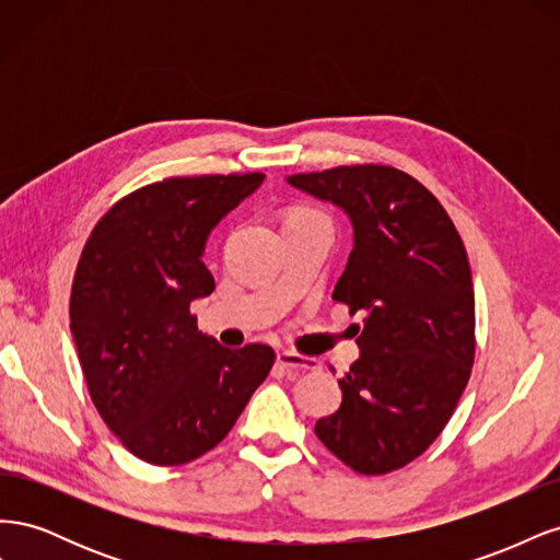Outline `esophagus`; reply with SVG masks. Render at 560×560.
<instances>
[{
	"label": "esophagus",
	"mask_w": 560,
	"mask_h": 560,
	"mask_svg": "<svg viewBox=\"0 0 560 560\" xmlns=\"http://www.w3.org/2000/svg\"><path fill=\"white\" fill-rule=\"evenodd\" d=\"M278 364L282 369H290V371H317L319 369V360L308 358V354H299L294 350L278 352Z\"/></svg>",
	"instance_id": "obj_1"
}]
</instances>
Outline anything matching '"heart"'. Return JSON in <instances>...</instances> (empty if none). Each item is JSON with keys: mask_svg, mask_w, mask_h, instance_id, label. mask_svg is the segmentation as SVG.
Instances as JSON below:
<instances>
[{"mask_svg": "<svg viewBox=\"0 0 560 560\" xmlns=\"http://www.w3.org/2000/svg\"><path fill=\"white\" fill-rule=\"evenodd\" d=\"M290 217H325L322 212H317V210H311V208H299V210H294ZM327 219V217H325Z\"/></svg>", "mask_w": 560, "mask_h": 560, "instance_id": "obj_1", "label": "heart"}]
</instances>
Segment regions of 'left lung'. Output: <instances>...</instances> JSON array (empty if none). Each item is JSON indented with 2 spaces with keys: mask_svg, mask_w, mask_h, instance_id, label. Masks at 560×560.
Listing matches in <instances>:
<instances>
[{
  "mask_svg": "<svg viewBox=\"0 0 560 560\" xmlns=\"http://www.w3.org/2000/svg\"><path fill=\"white\" fill-rule=\"evenodd\" d=\"M343 208L354 247L334 301L364 313L343 401L315 434L374 477L413 463L442 434L471 374L474 290L460 233L432 191L397 167L338 165L290 179Z\"/></svg>",
  "mask_w": 560,
  "mask_h": 560,
  "instance_id": "left-lung-1",
  "label": "left lung"
}]
</instances>
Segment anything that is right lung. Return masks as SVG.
I'll return each instance as SVG.
<instances>
[{
  "label": "right lung",
  "instance_id": "1",
  "mask_svg": "<svg viewBox=\"0 0 560 560\" xmlns=\"http://www.w3.org/2000/svg\"><path fill=\"white\" fill-rule=\"evenodd\" d=\"M261 173L167 177L100 217L72 282L70 322L97 413L140 460L175 467L231 432L276 352L198 331L191 301L214 290L202 249Z\"/></svg>",
  "mask_w": 560,
  "mask_h": 560
}]
</instances>
